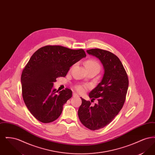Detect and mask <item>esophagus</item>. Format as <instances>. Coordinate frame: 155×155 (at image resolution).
I'll list each match as a JSON object with an SVG mask.
<instances>
[{
	"label": "esophagus",
	"instance_id": "obj_1",
	"mask_svg": "<svg viewBox=\"0 0 155 155\" xmlns=\"http://www.w3.org/2000/svg\"><path fill=\"white\" fill-rule=\"evenodd\" d=\"M73 97H78V95L76 93H73Z\"/></svg>",
	"mask_w": 155,
	"mask_h": 155
}]
</instances>
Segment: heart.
I'll use <instances>...</instances> for the list:
<instances>
[{"label":"heart","instance_id":"b5f03b06","mask_svg":"<svg viewBox=\"0 0 155 155\" xmlns=\"http://www.w3.org/2000/svg\"><path fill=\"white\" fill-rule=\"evenodd\" d=\"M85 66L87 69H97L98 70H100V64L99 62L95 59H88L85 63ZM88 88L87 85H77L75 87V89L78 92H84L86 89Z\"/></svg>","mask_w":155,"mask_h":155}]
</instances>
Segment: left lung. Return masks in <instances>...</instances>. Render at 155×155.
<instances>
[{
	"instance_id": "left-lung-1",
	"label": "left lung",
	"mask_w": 155,
	"mask_h": 155,
	"mask_svg": "<svg viewBox=\"0 0 155 155\" xmlns=\"http://www.w3.org/2000/svg\"><path fill=\"white\" fill-rule=\"evenodd\" d=\"M87 53L101 60L104 68L102 81L89 96L97 99L94 106L82 98L78 115L81 123L91 130H97L108 125L118 114L125 102L128 88V78L118 57L101 49H91Z\"/></svg>"
}]
</instances>
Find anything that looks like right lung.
<instances>
[{"mask_svg":"<svg viewBox=\"0 0 155 155\" xmlns=\"http://www.w3.org/2000/svg\"><path fill=\"white\" fill-rule=\"evenodd\" d=\"M86 56L82 49L59 45L45 46L32 54L22 70L21 82L23 100L35 118L44 123L59 118L72 91L66 88L58 94L52 88L53 82L65 77L70 67Z\"/></svg>","mask_w":155,"mask_h":155,"instance_id":"1","label":"right lung"}]
</instances>
